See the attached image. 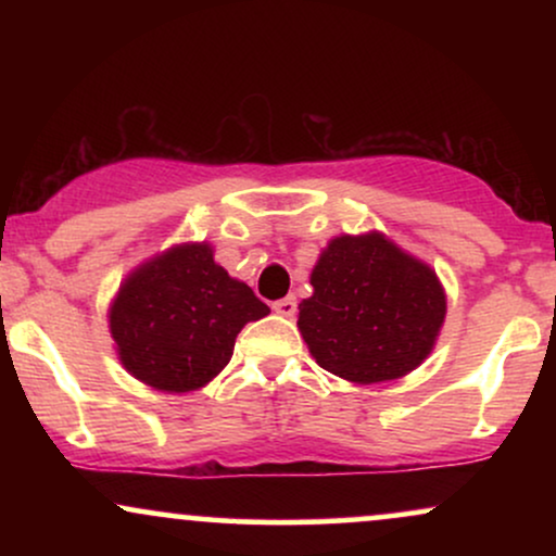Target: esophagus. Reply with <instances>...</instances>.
<instances>
[{
  "label": "esophagus",
  "mask_w": 556,
  "mask_h": 556,
  "mask_svg": "<svg viewBox=\"0 0 556 556\" xmlns=\"http://www.w3.org/2000/svg\"><path fill=\"white\" fill-rule=\"evenodd\" d=\"M274 311H277L279 316H295V311H298V300H295V295H287V298H282V300H277V303L271 305Z\"/></svg>",
  "instance_id": "obj_1"
}]
</instances>
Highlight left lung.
Listing matches in <instances>:
<instances>
[{
    "label": "left lung",
    "mask_w": 556,
    "mask_h": 556,
    "mask_svg": "<svg viewBox=\"0 0 556 556\" xmlns=\"http://www.w3.org/2000/svg\"><path fill=\"white\" fill-rule=\"evenodd\" d=\"M298 329L324 371L353 384L407 376L431 355L446 295L426 261L384 232L337 235L311 271Z\"/></svg>",
    "instance_id": "8db88e82"
}]
</instances>
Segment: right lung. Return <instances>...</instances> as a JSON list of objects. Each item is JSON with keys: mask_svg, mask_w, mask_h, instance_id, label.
Returning <instances> with one entry per match:
<instances>
[{"mask_svg": "<svg viewBox=\"0 0 556 556\" xmlns=\"http://www.w3.org/2000/svg\"><path fill=\"white\" fill-rule=\"evenodd\" d=\"M269 316L240 279L214 261L212 242H180L138 264L110 303L123 368L167 394L206 387L232 358L248 321Z\"/></svg>", "mask_w": 556, "mask_h": 556, "instance_id": "right-lung-1", "label": "right lung"}]
</instances>
